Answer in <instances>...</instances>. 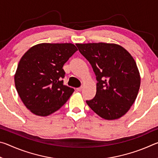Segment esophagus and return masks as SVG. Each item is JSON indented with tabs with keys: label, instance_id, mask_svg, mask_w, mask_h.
Here are the masks:
<instances>
[{
	"label": "esophagus",
	"instance_id": "obj_1",
	"mask_svg": "<svg viewBox=\"0 0 158 158\" xmlns=\"http://www.w3.org/2000/svg\"><path fill=\"white\" fill-rule=\"evenodd\" d=\"M81 90H82V86L79 87V88H77V91H81Z\"/></svg>",
	"mask_w": 158,
	"mask_h": 158
}]
</instances>
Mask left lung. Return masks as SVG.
Returning a JSON list of instances; mask_svg holds the SVG:
<instances>
[{"label":"left lung","instance_id":"left-lung-1","mask_svg":"<svg viewBox=\"0 0 158 158\" xmlns=\"http://www.w3.org/2000/svg\"><path fill=\"white\" fill-rule=\"evenodd\" d=\"M89 60L97 79L95 98L86 100L90 108L102 118L115 120L127 113L137 98L141 78L135 60L116 44H76Z\"/></svg>","mask_w":158,"mask_h":158}]
</instances>
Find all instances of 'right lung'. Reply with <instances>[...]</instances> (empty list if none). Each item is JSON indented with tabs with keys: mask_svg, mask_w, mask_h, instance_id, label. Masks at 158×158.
<instances>
[{
	"mask_svg": "<svg viewBox=\"0 0 158 158\" xmlns=\"http://www.w3.org/2000/svg\"><path fill=\"white\" fill-rule=\"evenodd\" d=\"M77 51L71 43H42L21 57L15 84L23 103L32 113L47 116L58 110L74 91L63 84V65Z\"/></svg>",
	"mask_w": 158,
	"mask_h": 158,
	"instance_id": "add662e5",
	"label": "right lung"
}]
</instances>
